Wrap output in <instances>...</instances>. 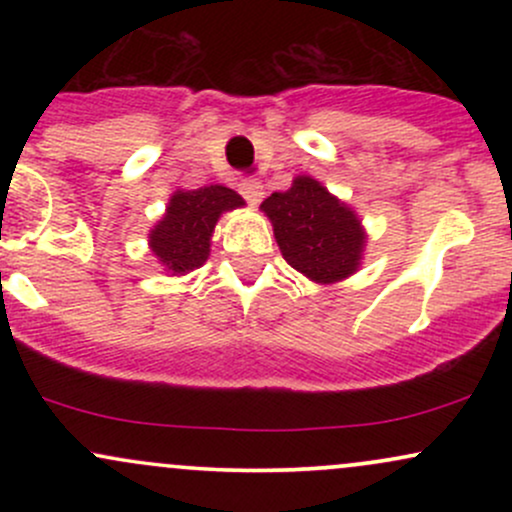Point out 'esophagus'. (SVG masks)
I'll return each instance as SVG.
<instances>
[{"instance_id": "esophagus-1", "label": "esophagus", "mask_w": 512, "mask_h": 512, "mask_svg": "<svg viewBox=\"0 0 512 512\" xmlns=\"http://www.w3.org/2000/svg\"><path fill=\"white\" fill-rule=\"evenodd\" d=\"M240 195H243L245 202L252 204V207H257V204H260L262 197H264L262 182L260 180H252V178L243 180V182H240Z\"/></svg>"}]
</instances>
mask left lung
I'll return each mask as SVG.
<instances>
[{
  "label": "left lung",
  "instance_id": "1",
  "mask_svg": "<svg viewBox=\"0 0 512 512\" xmlns=\"http://www.w3.org/2000/svg\"><path fill=\"white\" fill-rule=\"evenodd\" d=\"M274 226L284 260L315 284H334L358 269L366 248L361 221L342 199L310 175H298L286 192L260 207Z\"/></svg>",
  "mask_w": 512,
  "mask_h": 512
}]
</instances>
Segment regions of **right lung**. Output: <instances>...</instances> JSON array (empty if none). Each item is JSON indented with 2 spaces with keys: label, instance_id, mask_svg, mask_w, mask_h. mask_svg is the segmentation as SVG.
I'll use <instances>...</instances> for the list:
<instances>
[{
  "label": "right lung",
  "instance_id": "1",
  "mask_svg": "<svg viewBox=\"0 0 512 512\" xmlns=\"http://www.w3.org/2000/svg\"><path fill=\"white\" fill-rule=\"evenodd\" d=\"M243 204L238 192L223 185L173 192L166 214L151 228L149 248L156 260L166 267V272H192L207 262L211 233L219 216Z\"/></svg>",
  "mask_w": 512,
  "mask_h": 512
}]
</instances>
